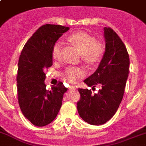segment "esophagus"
Segmentation results:
<instances>
[{
    "label": "esophagus",
    "instance_id": "esophagus-1",
    "mask_svg": "<svg viewBox=\"0 0 146 146\" xmlns=\"http://www.w3.org/2000/svg\"><path fill=\"white\" fill-rule=\"evenodd\" d=\"M69 89H73V90H75V89H76V88L74 86H70Z\"/></svg>",
    "mask_w": 146,
    "mask_h": 146
}]
</instances>
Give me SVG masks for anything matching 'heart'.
I'll list each match as a JSON object with an SVG mask.
<instances>
[{
	"label": "heart",
	"instance_id": "b5f03b06",
	"mask_svg": "<svg viewBox=\"0 0 146 146\" xmlns=\"http://www.w3.org/2000/svg\"><path fill=\"white\" fill-rule=\"evenodd\" d=\"M68 40L76 46L82 58L88 63H96L101 59L104 53V47L100 43H97L95 38L85 33H76L68 36ZM62 43L57 41L52 50V58H58ZM66 76L72 82H76L83 76V71L77 68H68L66 70Z\"/></svg>",
	"mask_w": 146,
	"mask_h": 146
}]
</instances>
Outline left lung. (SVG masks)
<instances>
[{"label":"left lung","instance_id":"1","mask_svg":"<svg viewBox=\"0 0 146 146\" xmlns=\"http://www.w3.org/2000/svg\"><path fill=\"white\" fill-rule=\"evenodd\" d=\"M105 50L98 67L84 82L88 86L100 84L93 94L90 89H79L78 111L89 124L100 125L113 117L121 104L129 74V58L125 46L110 28H104Z\"/></svg>","mask_w":146,"mask_h":146}]
</instances>
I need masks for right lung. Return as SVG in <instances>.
Here are the masks:
<instances>
[{"instance_id":"add662e5","label":"right lung","mask_w":146,"mask_h":146,"mask_svg":"<svg viewBox=\"0 0 146 146\" xmlns=\"http://www.w3.org/2000/svg\"><path fill=\"white\" fill-rule=\"evenodd\" d=\"M69 28L59 25H42L28 39L18 64L17 91L21 110L35 126L43 127L54 121L62 107L67 88L63 83L46 89V68L52 65L54 44Z\"/></svg>"}]
</instances>
